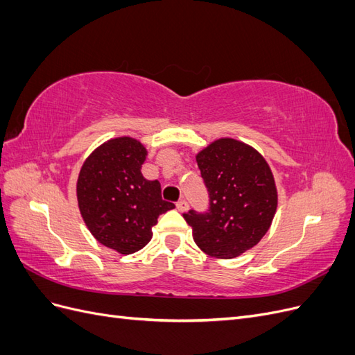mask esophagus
I'll use <instances>...</instances> for the list:
<instances>
[{"label":"esophagus","instance_id":"1","mask_svg":"<svg viewBox=\"0 0 355 355\" xmlns=\"http://www.w3.org/2000/svg\"><path fill=\"white\" fill-rule=\"evenodd\" d=\"M176 209H178L179 211H187V210L189 209V204H188L185 200H180V201L176 202Z\"/></svg>","mask_w":355,"mask_h":355}]
</instances>
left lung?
Masks as SVG:
<instances>
[{
	"label": "left lung",
	"mask_w": 355,
	"mask_h": 355,
	"mask_svg": "<svg viewBox=\"0 0 355 355\" xmlns=\"http://www.w3.org/2000/svg\"><path fill=\"white\" fill-rule=\"evenodd\" d=\"M210 196L206 213H184L200 249L218 259L250 250L270 230L278 192L266 159L250 145L220 137L197 154Z\"/></svg>",
	"instance_id": "8db88e82"
}]
</instances>
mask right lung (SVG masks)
<instances>
[{"mask_svg": "<svg viewBox=\"0 0 355 355\" xmlns=\"http://www.w3.org/2000/svg\"><path fill=\"white\" fill-rule=\"evenodd\" d=\"M146 148L135 137H114L85 158L77 180L85 227L105 247L132 254L151 241L161 213L175 209L161 197L158 180L142 175Z\"/></svg>", "mask_w": 355, "mask_h": 355, "instance_id": "obj_1", "label": "right lung"}]
</instances>
